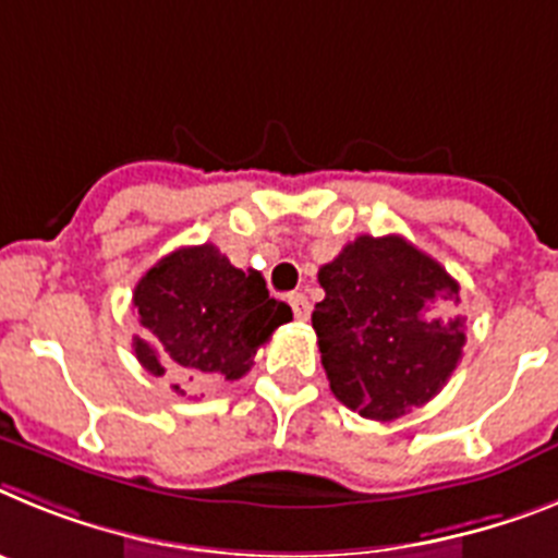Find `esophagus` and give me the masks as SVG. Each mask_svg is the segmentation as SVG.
Returning a JSON list of instances; mask_svg holds the SVG:
<instances>
[{
  "label": "esophagus",
  "instance_id": "esophagus-1",
  "mask_svg": "<svg viewBox=\"0 0 558 558\" xmlns=\"http://www.w3.org/2000/svg\"><path fill=\"white\" fill-rule=\"evenodd\" d=\"M289 303H292L294 317H298V319H308V314H312V303H308L306 294H303V292L292 294V298H289Z\"/></svg>",
  "mask_w": 558,
  "mask_h": 558
}]
</instances>
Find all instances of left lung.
<instances>
[{"mask_svg":"<svg viewBox=\"0 0 558 558\" xmlns=\"http://www.w3.org/2000/svg\"><path fill=\"white\" fill-rule=\"evenodd\" d=\"M314 306L331 393L373 421H393L440 393L466 331L460 286L401 235H360L319 266Z\"/></svg>","mask_w":558,"mask_h":558,"instance_id":"1","label":"left lung"}]
</instances>
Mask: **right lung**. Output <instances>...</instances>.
<instances>
[{
	"label": "right lung",
	"mask_w": 558,
	"mask_h": 558,
	"mask_svg": "<svg viewBox=\"0 0 558 558\" xmlns=\"http://www.w3.org/2000/svg\"><path fill=\"white\" fill-rule=\"evenodd\" d=\"M132 303L148 331V339L134 337L140 365L173 379L179 396L210 376L241 379L255 351L292 319V308L269 298L260 272H241L213 244L182 246L157 260Z\"/></svg>",
	"instance_id": "obj_1"
}]
</instances>
